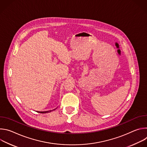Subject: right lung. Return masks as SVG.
<instances>
[{"mask_svg": "<svg viewBox=\"0 0 147 147\" xmlns=\"http://www.w3.org/2000/svg\"><path fill=\"white\" fill-rule=\"evenodd\" d=\"M54 110H55V109H53V110H52V111H45V112H38L39 113H49V112H52V111H54Z\"/></svg>", "mask_w": 147, "mask_h": 147, "instance_id": "obj_1", "label": "right lung"}]
</instances>
